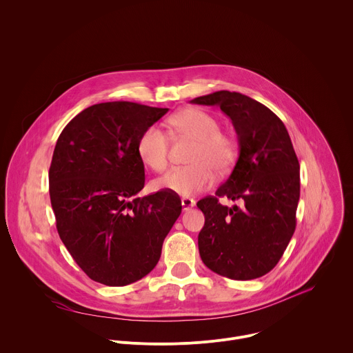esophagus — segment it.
Returning <instances> with one entry per match:
<instances>
[{"label":"esophagus","instance_id":"obj_1","mask_svg":"<svg viewBox=\"0 0 353 353\" xmlns=\"http://www.w3.org/2000/svg\"><path fill=\"white\" fill-rule=\"evenodd\" d=\"M181 204H182V210H183V211H188V210H190L192 207H194V205H196V201H194L193 199L185 197V199H182V200H181Z\"/></svg>","mask_w":353,"mask_h":353}]
</instances>
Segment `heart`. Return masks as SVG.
<instances>
[{"instance_id":"obj_1","label":"heart","mask_w":353,"mask_h":353,"mask_svg":"<svg viewBox=\"0 0 353 353\" xmlns=\"http://www.w3.org/2000/svg\"><path fill=\"white\" fill-rule=\"evenodd\" d=\"M171 124L179 134L196 141L189 157L192 164L171 170L157 181V188L185 197L193 196L212 183V170L218 174L230 170L237 156V143L230 134L219 130L212 114L201 109H183L171 117ZM138 154L153 171H165L168 137L164 130L157 125L148 127L139 137Z\"/></svg>"}]
</instances>
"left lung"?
<instances>
[{
  "label": "left lung",
  "instance_id": "1",
  "mask_svg": "<svg viewBox=\"0 0 353 353\" xmlns=\"http://www.w3.org/2000/svg\"><path fill=\"white\" fill-rule=\"evenodd\" d=\"M219 106L232 120L239 157L215 196L197 203L205 222L199 233L201 261L212 272L251 280L270 272L295 230L299 163L283 121L266 106L239 92L216 91L190 101ZM219 196L239 199L226 208Z\"/></svg>",
  "mask_w": 353,
  "mask_h": 353
}]
</instances>
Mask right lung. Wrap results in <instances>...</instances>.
<instances>
[{
    "mask_svg": "<svg viewBox=\"0 0 353 353\" xmlns=\"http://www.w3.org/2000/svg\"><path fill=\"white\" fill-rule=\"evenodd\" d=\"M167 112L98 103L58 138L50 167L57 229L77 265L105 285H127L150 273L181 215V200L168 190L137 197L145 186L139 137Z\"/></svg>",
    "mask_w": 353,
    "mask_h": 353,
    "instance_id": "right-lung-1",
    "label": "right lung"
}]
</instances>
